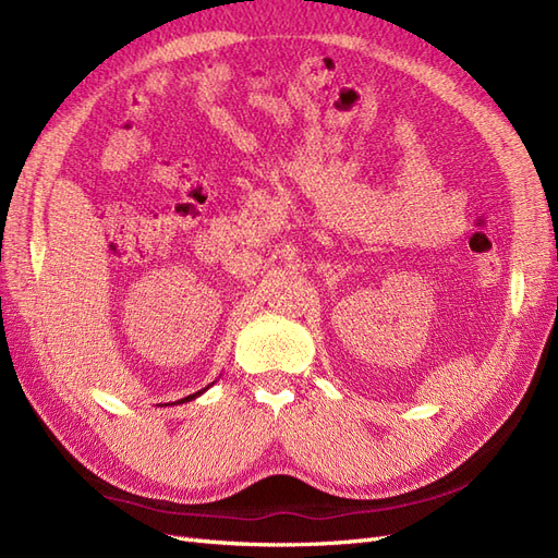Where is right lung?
<instances>
[{
  "label": "right lung",
  "mask_w": 558,
  "mask_h": 558,
  "mask_svg": "<svg viewBox=\"0 0 558 558\" xmlns=\"http://www.w3.org/2000/svg\"><path fill=\"white\" fill-rule=\"evenodd\" d=\"M211 386V384H209ZM207 386V388H209ZM207 388H202V391H197V393H193V396H185V398H181V400H177V404H183V402H191V400H195L197 396H202V393H205L207 391Z\"/></svg>",
  "instance_id": "1"
}]
</instances>
